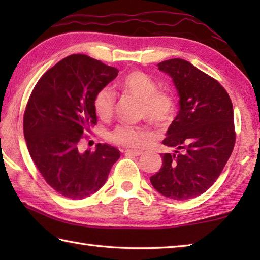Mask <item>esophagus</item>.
Returning a JSON list of instances; mask_svg holds the SVG:
<instances>
[{"label":"esophagus","instance_id":"1","mask_svg":"<svg viewBox=\"0 0 260 260\" xmlns=\"http://www.w3.org/2000/svg\"><path fill=\"white\" fill-rule=\"evenodd\" d=\"M142 154H143L142 151H134V150H126V151H125V155L140 156V155H142Z\"/></svg>","mask_w":260,"mask_h":260}]
</instances>
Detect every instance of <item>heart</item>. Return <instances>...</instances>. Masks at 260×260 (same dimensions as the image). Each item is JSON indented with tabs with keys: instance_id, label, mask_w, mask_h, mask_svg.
I'll return each mask as SVG.
<instances>
[{
	"instance_id": "1",
	"label": "heart",
	"mask_w": 260,
	"mask_h": 260,
	"mask_svg": "<svg viewBox=\"0 0 260 260\" xmlns=\"http://www.w3.org/2000/svg\"><path fill=\"white\" fill-rule=\"evenodd\" d=\"M119 89L141 101L140 115L155 125L165 126L172 120L175 113L173 96L158 87L150 76L142 71H133L126 75L118 84ZM115 93L112 88L99 89L93 98V109L103 119H107L114 113ZM153 137L147 126L118 125L108 134V140L117 145L139 148L146 145Z\"/></svg>"
}]
</instances>
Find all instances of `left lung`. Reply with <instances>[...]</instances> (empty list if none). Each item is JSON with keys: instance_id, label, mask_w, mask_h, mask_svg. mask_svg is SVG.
Here are the masks:
<instances>
[{"instance_id": "obj_1", "label": "left lung", "mask_w": 260, "mask_h": 260, "mask_svg": "<svg viewBox=\"0 0 260 260\" xmlns=\"http://www.w3.org/2000/svg\"><path fill=\"white\" fill-rule=\"evenodd\" d=\"M157 67L172 78L180 110L162 142L175 151L162 154L163 167L150 180L162 196L189 200L212 186L233 153V103L217 80L186 60H165Z\"/></svg>"}]
</instances>
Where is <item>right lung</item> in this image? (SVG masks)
Returning <instances> with one entry per match:
<instances>
[{"mask_svg":"<svg viewBox=\"0 0 260 260\" xmlns=\"http://www.w3.org/2000/svg\"><path fill=\"white\" fill-rule=\"evenodd\" d=\"M118 69L85 54H71L43 75L33 88L23 117L32 161L54 191L73 200L97 192L119 158L117 148L96 145L81 153L79 142L97 124L93 98Z\"/></svg>","mask_w":260,"mask_h":260,"instance_id":"add662e5","label":"right lung"}]
</instances>
